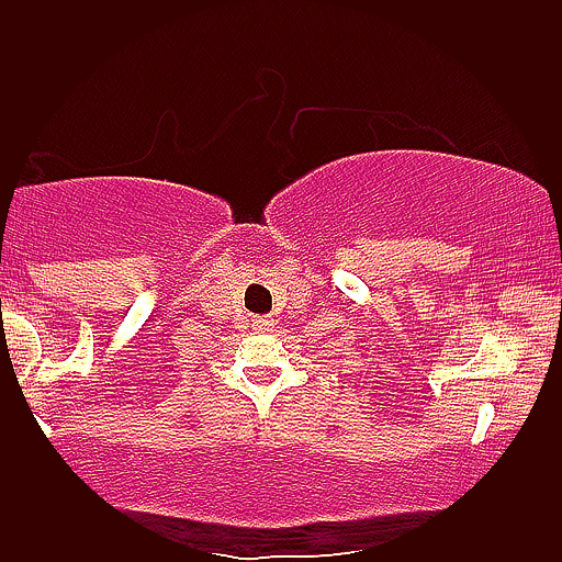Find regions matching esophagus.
Segmentation results:
<instances>
[{"instance_id":"obj_1","label":"esophagus","mask_w":562,"mask_h":562,"mask_svg":"<svg viewBox=\"0 0 562 562\" xmlns=\"http://www.w3.org/2000/svg\"><path fill=\"white\" fill-rule=\"evenodd\" d=\"M251 326H254V331H257V334H267V331H272V328H274V321L267 318V316H259V318L251 321Z\"/></svg>"}]
</instances>
